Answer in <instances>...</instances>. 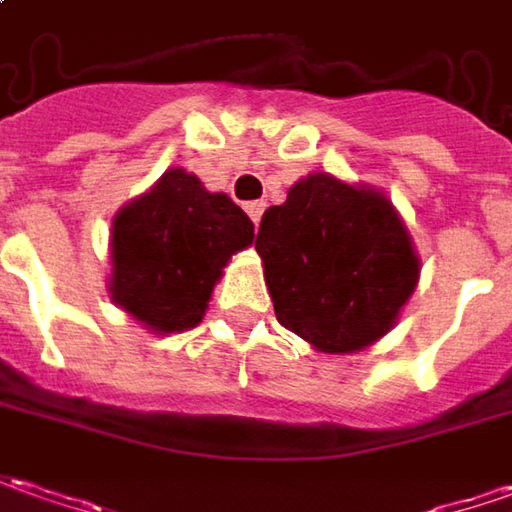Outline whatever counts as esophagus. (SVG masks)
<instances>
[{
  "label": "esophagus",
  "instance_id": "obj_1",
  "mask_svg": "<svg viewBox=\"0 0 512 512\" xmlns=\"http://www.w3.org/2000/svg\"><path fill=\"white\" fill-rule=\"evenodd\" d=\"M263 210H266V201H249L246 204V212H249V218H252V224H260V215H263Z\"/></svg>",
  "mask_w": 512,
  "mask_h": 512
}]
</instances>
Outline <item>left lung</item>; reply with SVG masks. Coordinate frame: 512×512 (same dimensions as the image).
Instances as JSON below:
<instances>
[{"instance_id":"obj_1","label":"left lung","mask_w":512,"mask_h":512,"mask_svg":"<svg viewBox=\"0 0 512 512\" xmlns=\"http://www.w3.org/2000/svg\"><path fill=\"white\" fill-rule=\"evenodd\" d=\"M255 249L277 322L325 353L381 339L420 274L387 198L328 173L302 179L263 212Z\"/></svg>"}]
</instances>
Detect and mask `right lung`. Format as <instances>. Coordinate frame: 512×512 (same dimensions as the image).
Masks as SVG:
<instances>
[{"mask_svg":"<svg viewBox=\"0 0 512 512\" xmlns=\"http://www.w3.org/2000/svg\"><path fill=\"white\" fill-rule=\"evenodd\" d=\"M255 227L224 193L168 170L111 227V300L159 333L196 328L212 285Z\"/></svg>","mask_w":512,"mask_h":512,"instance_id":"add662e5","label":"right lung"}]
</instances>
